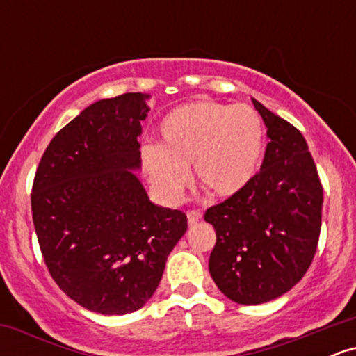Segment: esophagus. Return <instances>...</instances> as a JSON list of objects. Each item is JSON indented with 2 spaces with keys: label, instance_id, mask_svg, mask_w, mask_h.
Segmentation results:
<instances>
[{
  "label": "esophagus",
  "instance_id": "obj_1",
  "mask_svg": "<svg viewBox=\"0 0 356 356\" xmlns=\"http://www.w3.org/2000/svg\"><path fill=\"white\" fill-rule=\"evenodd\" d=\"M201 219H202V212L199 209L187 211V220H189L191 226H192V224H197Z\"/></svg>",
  "mask_w": 356,
  "mask_h": 356
}]
</instances>
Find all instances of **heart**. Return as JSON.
Instances as JSON below:
<instances>
[{"label":"heart","instance_id":"1","mask_svg":"<svg viewBox=\"0 0 356 356\" xmlns=\"http://www.w3.org/2000/svg\"><path fill=\"white\" fill-rule=\"evenodd\" d=\"M162 147L147 145L144 164L155 191L165 201H177L195 181L216 197L244 191L263 164L266 130L254 108L195 100L179 105L161 124Z\"/></svg>","mask_w":356,"mask_h":356}]
</instances>
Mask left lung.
I'll return each mask as SVG.
<instances>
[{"mask_svg": "<svg viewBox=\"0 0 356 356\" xmlns=\"http://www.w3.org/2000/svg\"><path fill=\"white\" fill-rule=\"evenodd\" d=\"M268 127L261 170L244 191L209 207L216 246L209 273L239 305L284 295L312 266L321 231L323 186L300 130L252 100Z\"/></svg>", "mask_w": 356, "mask_h": 356, "instance_id": "1", "label": "left lung"}]
</instances>
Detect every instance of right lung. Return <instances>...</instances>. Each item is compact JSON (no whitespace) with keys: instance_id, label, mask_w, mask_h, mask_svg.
I'll use <instances>...</instances> for the list:
<instances>
[{"instance_id":"obj_1","label":"right lung","mask_w":356,"mask_h":356,"mask_svg":"<svg viewBox=\"0 0 356 356\" xmlns=\"http://www.w3.org/2000/svg\"><path fill=\"white\" fill-rule=\"evenodd\" d=\"M144 93L99 100L51 138L36 169L31 212L55 283L100 314L140 309L187 231L182 211L149 201L140 167Z\"/></svg>"}]
</instances>
